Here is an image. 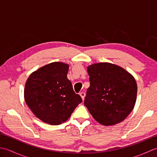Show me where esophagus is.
<instances>
[{
    "label": "esophagus",
    "mask_w": 157,
    "mask_h": 157,
    "mask_svg": "<svg viewBox=\"0 0 157 157\" xmlns=\"http://www.w3.org/2000/svg\"><path fill=\"white\" fill-rule=\"evenodd\" d=\"M79 95L81 96V97H82V100H83V101H84V98H85V95H86L85 92H80V94H79Z\"/></svg>",
    "instance_id": "1"
}]
</instances>
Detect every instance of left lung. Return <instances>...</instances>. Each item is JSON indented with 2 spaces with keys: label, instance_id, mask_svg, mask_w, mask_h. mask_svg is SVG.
Returning a JSON list of instances; mask_svg holds the SVG:
<instances>
[{
  "label": "left lung",
  "instance_id": "left-lung-1",
  "mask_svg": "<svg viewBox=\"0 0 157 157\" xmlns=\"http://www.w3.org/2000/svg\"><path fill=\"white\" fill-rule=\"evenodd\" d=\"M90 87L84 105L96 121L108 126L123 121L134 107L137 84L123 68L109 63L88 67Z\"/></svg>",
  "mask_w": 157,
  "mask_h": 157
}]
</instances>
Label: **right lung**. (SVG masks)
Listing matches in <instances>:
<instances>
[{
  "label": "right lung",
  "instance_id": "add662e5",
  "mask_svg": "<svg viewBox=\"0 0 157 157\" xmlns=\"http://www.w3.org/2000/svg\"><path fill=\"white\" fill-rule=\"evenodd\" d=\"M68 70L69 65L64 63H51L33 72L26 81V104L36 117L48 124L64 123L82 102L67 78Z\"/></svg>",
  "mask_w": 157,
  "mask_h": 157
}]
</instances>
